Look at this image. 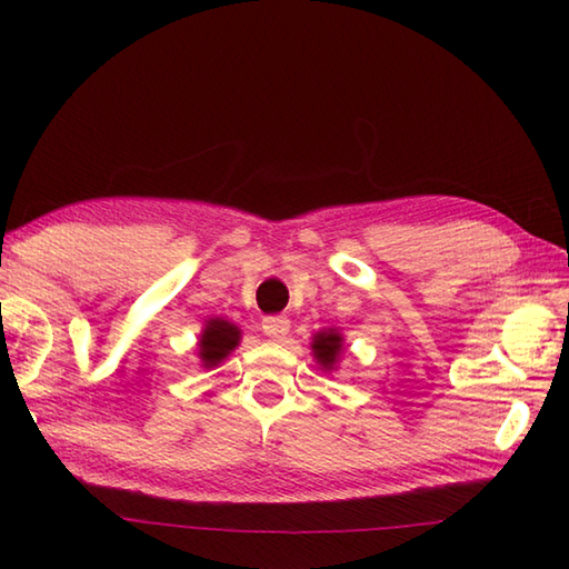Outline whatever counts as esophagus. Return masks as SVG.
<instances>
[{"mask_svg": "<svg viewBox=\"0 0 569 569\" xmlns=\"http://www.w3.org/2000/svg\"><path fill=\"white\" fill-rule=\"evenodd\" d=\"M261 330H263L266 337H269V340L281 342V340H286V335L291 332V320H288L286 316L263 318V320H261Z\"/></svg>", "mask_w": 569, "mask_h": 569, "instance_id": "1", "label": "esophagus"}]
</instances>
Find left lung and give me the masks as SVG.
I'll list each match as a JSON object with an SVG mask.
<instances>
[{"instance_id":"8db88e82","label":"left lung","mask_w":569,"mask_h":569,"mask_svg":"<svg viewBox=\"0 0 569 569\" xmlns=\"http://www.w3.org/2000/svg\"><path fill=\"white\" fill-rule=\"evenodd\" d=\"M342 349H345V337L337 328H325L312 335L310 352L322 371H337Z\"/></svg>"}]
</instances>
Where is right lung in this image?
<instances>
[{
    "mask_svg": "<svg viewBox=\"0 0 569 569\" xmlns=\"http://www.w3.org/2000/svg\"><path fill=\"white\" fill-rule=\"evenodd\" d=\"M241 342V330L234 322L224 318L204 320L200 340H198V357L202 369H214L234 352Z\"/></svg>",
    "mask_w": 569,
    "mask_h": 569,
    "instance_id": "obj_1",
    "label": "right lung"
}]
</instances>
